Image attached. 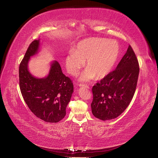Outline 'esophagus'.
I'll use <instances>...</instances> for the list:
<instances>
[{
    "label": "esophagus",
    "instance_id": "34e87169",
    "mask_svg": "<svg viewBox=\"0 0 158 158\" xmlns=\"http://www.w3.org/2000/svg\"><path fill=\"white\" fill-rule=\"evenodd\" d=\"M79 86H84V87H86V88H87V89H89V85H85V84H79Z\"/></svg>",
    "mask_w": 158,
    "mask_h": 158
}]
</instances>
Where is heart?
I'll use <instances>...</instances> for the list:
<instances>
[{
    "mask_svg": "<svg viewBox=\"0 0 158 158\" xmlns=\"http://www.w3.org/2000/svg\"><path fill=\"white\" fill-rule=\"evenodd\" d=\"M119 45L115 40L91 37L81 40L74 50L65 58V66L69 74L77 75L86 61V69L80 80L88 81L102 78L113 68L119 55Z\"/></svg>",
    "mask_w": 158,
    "mask_h": 158,
    "instance_id": "heart-1",
    "label": "heart"
}]
</instances>
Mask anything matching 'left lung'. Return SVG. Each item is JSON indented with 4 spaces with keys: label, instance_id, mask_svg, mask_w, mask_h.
<instances>
[{
    "label": "left lung",
    "instance_id": "8db88e82",
    "mask_svg": "<svg viewBox=\"0 0 158 158\" xmlns=\"http://www.w3.org/2000/svg\"><path fill=\"white\" fill-rule=\"evenodd\" d=\"M139 74V64L134 50L129 46L115 70L93 86L92 113L96 118H116L133 99Z\"/></svg>",
    "mask_w": 158,
    "mask_h": 158
}]
</instances>
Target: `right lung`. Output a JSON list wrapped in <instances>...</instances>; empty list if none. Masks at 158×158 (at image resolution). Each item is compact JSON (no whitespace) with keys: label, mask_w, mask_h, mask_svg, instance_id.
<instances>
[{"label":"right lung","mask_w":158,"mask_h":158,"mask_svg":"<svg viewBox=\"0 0 158 158\" xmlns=\"http://www.w3.org/2000/svg\"><path fill=\"white\" fill-rule=\"evenodd\" d=\"M39 40L29 44L19 67V88L28 108L38 118L48 123H58L66 114V108L73 92L72 80L62 73L54 61L47 77L38 79L29 72L30 57L37 54Z\"/></svg>","instance_id":"1"}]
</instances>
